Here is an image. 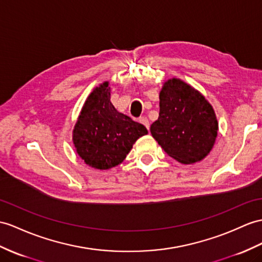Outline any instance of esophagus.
<instances>
[{"label":"esophagus","instance_id":"1","mask_svg":"<svg viewBox=\"0 0 262 262\" xmlns=\"http://www.w3.org/2000/svg\"><path fill=\"white\" fill-rule=\"evenodd\" d=\"M139 122H140V123H142V124H143V125L146 127V129L149 130V120L146 119L145 117H141V118H139Z\"/></svg>","mask_w":262,"mask_h":262}]
</instances>
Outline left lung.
Listing matches in <instances>:
<instances>
[{
    "mask_svg": "<svg viewBox=\"0 0 262 262\" xmlns=\"http://www.w3.org/2000/svg\"><path fill=\"white\" fill-rule=\"evenodd\" d=\"M160 113L150 131L167 155L182 164L203 160L212 150L219 124L209 101L181 79L164 81Z\"/></svg>",
    "mask_w": 262,
    "mask_h": 262,
    "instance_id": "8db88e82",
    "label": "left lung"
}]
</instances>
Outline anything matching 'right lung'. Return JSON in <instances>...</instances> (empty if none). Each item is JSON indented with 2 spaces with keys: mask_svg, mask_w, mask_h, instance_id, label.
I'll use <instances>...</instances> for the list:
<instances>
[{
  "mask_svg": "<svg viewBox=\"0 0 262 262\" xmlns=\"http://www.w3.org/2000/svg\"><path fill=\"white\" fill-rule=\"evenodd\" d=\"M105 81L89 94L72 131L79 157L89 167L109 170L122 163L139 138L148 135L145 126L119 112Z\"/></svg>",
  "mask_w": 262,
  "mask_h": 262,
  "instance_id": "obj_1",
  "label": "right lung"
}]
</instances>
